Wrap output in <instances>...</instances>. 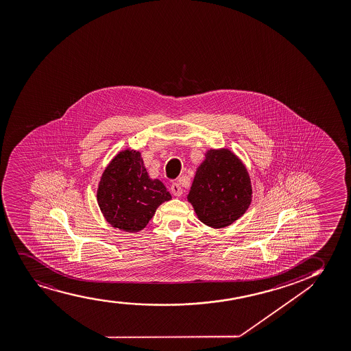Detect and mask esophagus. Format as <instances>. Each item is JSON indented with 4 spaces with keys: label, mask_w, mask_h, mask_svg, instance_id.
I'll list each match as a JSON object with an SVG mask.
<instances>
[{
    "label": "esophagus",
    "mask_w": 351,
    "mask_h": 351,
    "mask_svg": "<svg viewBox=\"0 0 351 351\" xmlns=\"http://www.w3.org/2000/svg\"><path fill=\"white\" fill-rule=\"evenodd\" d=\"M170 191L173 193V196H181L182 193H183L178 182H173V184H171V188H170Z\"/></svg>",
    "instance_id": "34e87169"
}]
</instances>
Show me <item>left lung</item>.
I'll return each instance as SVG.
<instances>
[{
  "label": "left lung",
  "mask_w": 351,
  "mask_h": 351,
  "mask_svg": "<svg viewBox=\"0 0 351 351\" xmlns=\"http://www.w3.org/2000/svg\"><path fill=\"white\" fill-rule=\"evenodd\" d=\"M188 201L204 225H232L252 201L251 180L243 162L227 149L209 150L196 171Z\"/></svg>",
  "instance_id": "8db88e82"
}]
</instances>
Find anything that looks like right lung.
<instances>
[{"instance_id": "obj_1", "label": "right lung", "mask_w": 351, "mask_h": 351, "mask_svg": "<svg viewBox=\"0 0 351 351\" xmlns=\"http://www.w3.org/2000/svg\"><path fill=\"white\" fill-rule=\"evenodd\" d=\"M171 195L160 180L149 178L134 150L114 157L100 178L97 199L110 225L125 232H138L152 220L160 204Z\"/></svg>"}]
</instances>
